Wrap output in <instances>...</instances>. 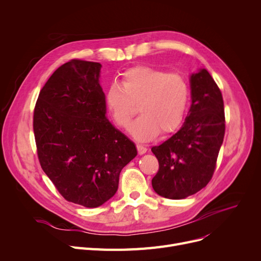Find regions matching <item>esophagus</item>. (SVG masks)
I'll return each instance as SVG.
<instances>
[{
    "instance_id": "obj_1",
    "label": "esophagus",
    "mask_w": 261,
    "mask_h": 261,
    "mask_svg": "<svg viewBox=\"0 0 261 261\" xmlns=\"http://www.w3.org/2000/svg\"><path fill=\"white\" fill-rule=\"evenodd\" d=\"M136 148H138L139 154H141V155L147 152V148H146L145 146H143V145H140V144H138V145H136Z\"/></svg>"
}]
</instances>
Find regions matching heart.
Listing matches in <instances>:
<instances>
[{
	"label": "heart",
	"mask_w": 261,
	"mask_h": 261,
	"mask_svg": "<svg viewBox=\"0 0 261 261\" xmlns=\"http://www.w3.org/2000/svg\"><path fill=\"white\" fill-rule=\"evenodd\" d=\"M189 96V85L182 75L135 66L123 74L122 85L110 86L106 101L114 122L123 129L129 127L139 106L142 115L131 125L130 133L136 141L148 142L161 131L166 134L180 127Z\"/></svg>",
	"instance_id": "heart-1"
}]
</instances>
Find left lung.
Segmentation results:
<instances>
[{
	"label": "left lung",
	"mask_w": 261,
	"mask_h": 261,
	"mask_svg": "<svg viewBox=\"0 0 261 261\" xmlns=\"http://www.w3.org/2000/svg\"><path fill=\"white\" fill-rule=\"evenodd\" d=\"M189 82L191 105L181 129L151 148L160 165L152 187L173 200L195 195L208 184L225 132L222 94L211 74L200 68Z\"/></svg>",
	"instance_id": "left-lung-1"
}]
</instances>
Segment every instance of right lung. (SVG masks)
Here are the masks:
<instances>
[{
  "label": "right lung",
  "mask_w": 261,
  "mask_h": 261,
  "mask_svg": "<svg viewBox=\"0 0 261 261\" xmlns=\"http://www.w3.org/2000/svg\"><path fill=\"white\" fill-rule=\"evenodd\" d=\"M101 64L71 60L40 91L34 133L40 165L61 196L98 207L117 191L119 173L138 150L106 116Z\"/></svg>",
  "instance_id": "right-lung-1"
}]
</instances>
